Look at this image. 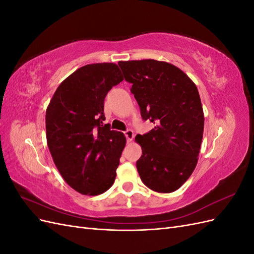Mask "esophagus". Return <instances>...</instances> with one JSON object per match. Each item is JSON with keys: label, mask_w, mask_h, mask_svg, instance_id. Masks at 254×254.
<instances>
[{"label": "esophagus", "mask_w": 254, "mask_h": 254, "mask_svg": "<svg viewBox=\"0 0 254 254\" xmlns=\"http://www.w3.org/2000/svg\"><path fill=\"white\" fill-rule=\"evenodd\" d=\"M124 134H125V136H126V139H127L128 142L132 141L133 136H134V133H133V131H132L131 129H127L126 131H124Z\"/></svg>", "instance_id": "esophagus-1"}]
</instances>
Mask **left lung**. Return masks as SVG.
I'll use <instances>...</instances> for the list:
<instances>
[{
	"instance_id": "left-lung-1",
	"label": "left lung",
	"mask_w": 254,
	"mask_h": 254,
	"mask_svg": "<svg viewBox=\"0 0 254 254\" xmlns=\"http://www.w3.org/2000/svg\"><path fill=\"white\" fill-rule=\"evenodd\" d=\"M140 106L155 128L135 136L142 147L136 168L142 182L158 193L178 190L194 172L204 118L197 87L177 66L153 59L120 61Z\"/></svg>"
}]
</instances>
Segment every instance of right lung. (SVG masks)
I'll use <instances>...</instances> for the list:
<instances>
[{
  "mask_svg": "<svg viewBox=\"0 0 254 254\" xmlns=\"http://www.w3.org/2000/svg\"><path fill=\"white\" fill-rule=\"evenodd\" d=\"M122 80L114 64L81 66L60 83L47 109V141L54 163L80 194L104 193L117 176L126 139L102 124L105 97Z\"/></svg>",
  "mask_w": 254,
  "mask_h": 254,
  "instance_id": "add662e5",
  "label": "right lung"
}]
</instances>
